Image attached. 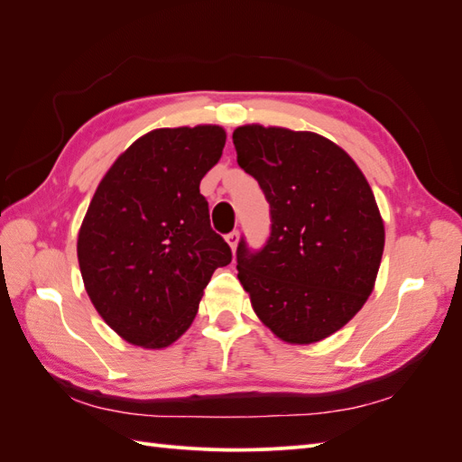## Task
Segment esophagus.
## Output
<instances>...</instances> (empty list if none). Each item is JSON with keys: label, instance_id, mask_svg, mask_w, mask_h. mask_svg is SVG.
Wrapping results in <instances>:
<instances>
[{"label": "esophagus", "instance_id": "1", "mask_svg": "<svg viewBox=\"0 0 462 462\" xmlns=\"http://www.w3.org/2000/svg\"><path fill=\"white\" fill-rule=\"evenodd\" d=\"M239 239H241V233L239 231H233V233L227 235V243H229L233 253H236V246H239Z\"/></svg>", "mask_w": 462, "mask_h": 462}]
</instances>
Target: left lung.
Masks as SVG:
<instances>
[{
    "instance_id": "obj_1",
    "label": "left lung",
    "mask_w": 462,
    "mask_h": 462,
    "mask_svg": "<svg viewBox=\"0 0 462 462\" xmlns=\"http://www.w3.org/2000/svg\"><path fill=\"white\" fill-rule=\"evenodd\" d=\"M236 163L270 202L260 253L236 246L256 316L289 345L339 331L372 295L385 229L365 173L329 138L253 123L233 133Z\"/></svg>"
}]
</instances>
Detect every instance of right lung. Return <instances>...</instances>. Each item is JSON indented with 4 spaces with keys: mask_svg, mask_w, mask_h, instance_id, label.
<instances>
[{
    "mask_svg": "<svg viewBox=\"0 0 462 462\" xmlns=\"http://www.w3.org/2000/svg\"><path fill=\"white\" fill-rule=\"evenodd\" d=\"M226 138L219 125L150 131L94 192L77 239L80 275L97 314L131 345L175 343L212 273L231 262L200 194Z\"/></svg>",
    "mask_w": 462,
    "mask_h": 462,
    "instance_id": "1",
    "label": "right lung"
}]
</instances>
